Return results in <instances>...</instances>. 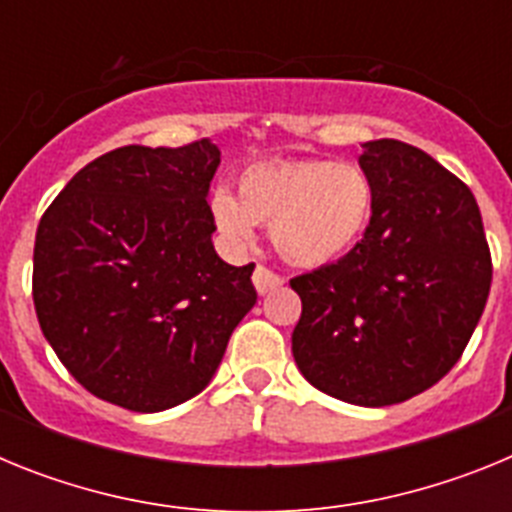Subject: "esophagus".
<instances>
[{"label": "esophagus", "instance_id": "34e87169", "mask_svg": "<svg viewBox=\"0 0 512 512\" xmlns=\"http://www.w3.org/2000/svg\"><path fill=\"white\" fill-rule=\"evenodd\" d=\"M284 279L279 277L277 271H271L269 266L259 264L256 266V271H253V284H256V289H259V295H266V292H271V289L282 287Z\"/></svg>", "mask_w": 512, "mask_h": 512}]
</instances>
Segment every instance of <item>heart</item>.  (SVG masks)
<instances>
[{"instance_id": "1", "label": "heart", "mask_w": 512, "mask_h": 512, "mask_svg": "<svg viewBox=\"0 0 512 512\" xmlns=\"http://www.w3.org/2000/svg\"><path fill=\"white\" fill-rule=\"evenodd\" d=\"M377 189L364 166L330 158L266 161L241 171L235 194L215 189L212 223L235 246L269 225L271 243L287 264L318 269L341 261L372 228Z\"/></svg>"}]
</instances>
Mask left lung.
<instances>
[{"label": "left lung", "instance_id": "8db88e82", "mask_svg": "<svg viewBox=\"0 0 512 512\" xmlns=\"http://www.w3.org/2000/svg\"><path fill=\"white\" fill-rule=\"evenodd\" d=\"M372 228L341 261L289 279L302 300L292 354L336 400L384 408L451 372L477 328L492 256L472 189L400 140H369Z\"/></svg>", "mask_w": 512, "mask_h": 512}]
</instances>
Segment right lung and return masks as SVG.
<instances>
[{
    "label": "right lung",
    "instance_id": "obj_1",
    "mask_svg": "<svg viewBox=\"0 0 512 512\" xmlns=\"http://www.w3.org/2000/svg\"><path fill=\"white\" fill-rule=\"evenodd\" d=\"M220 151L125 146L76 171L35 233L33 302L45 341L99 400L133 413L207 387L256 305L253 264L212 248L207 189Z\"/></svg>",
    "mask_w": 512,
    "mask_h": 512
}]
</instances>
